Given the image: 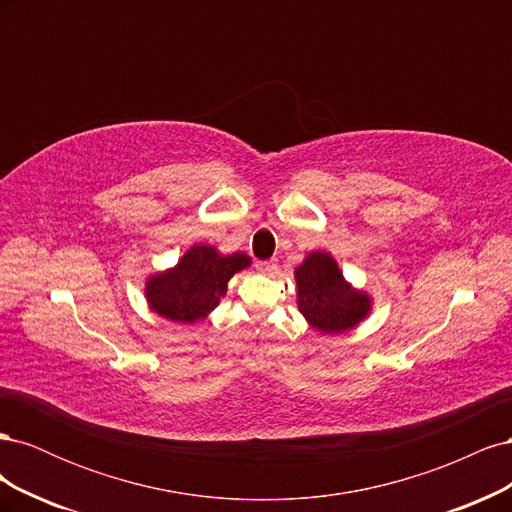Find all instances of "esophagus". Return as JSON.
I'll return each instance as SVG.
<instances>
[{
  "mask_svg": "<svg viewBox=\"0 0 512 512\" xmlns=\"http://www.w3.org/2000/svg\"><path fill=\"white\" fill-rule=\"evenodd\" d=\"M256 269L260 273H273L277 269V262L275 260H256Z\"/></svg>",
  "mask_w": 512,
  "mask_h": 512,
  "instance_id": "esophagus-1",
  "label": "esophagus"
}]
</instances>
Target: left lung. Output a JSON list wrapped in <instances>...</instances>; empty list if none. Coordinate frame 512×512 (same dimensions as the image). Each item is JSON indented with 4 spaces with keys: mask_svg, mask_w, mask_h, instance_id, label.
<instances>
[{
    "mask_svg": "<svg viewBox=\"0 0 512 512\" xmlns=\"http://www.w3.org/2000/svg\"><path fill=\"white\" fill-rule=\"evenodd\" d=\"M294 277L301 314L322 333H344L369 312V299L348 288L329 254H309Z\"/></svg>",
    "mask_w": 512,
    "mask_h": 512,
    "instance_id": "1",
    "label": "left lung"
}]
</instances>
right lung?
Returning a JSON list of instances; mask_svg holds the SVG:
<instances>
[{
	"mask_svg": "<svg viewBox=\"0 0 512 512\" xmlns=\"http://www.w3.org/2000/svg\"><path fill=\"white\" fill-rule=\"evenodd\" d=\"M247 265L250 258L245 254L222 256L209 245H196L173 271L151 277L147 299L168 320L196 322L218 305L230 277Z\"/></svg>",
	"mask_w": 512,
	"mask_h": 512,
	"instance_id": "right-lung-1",
	"label": "right lung"
}]
</instances>
